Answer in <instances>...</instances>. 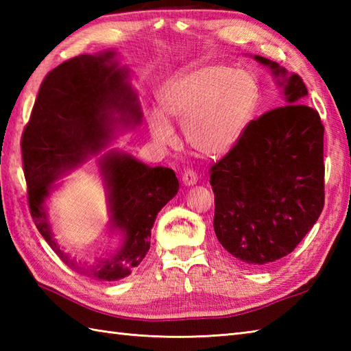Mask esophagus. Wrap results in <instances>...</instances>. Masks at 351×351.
I'll list each match as a JSON object with an SVG mask.
<instances>
[{
  "label": "esophagus",
  "mask_w": 351,
  "mask_h": 351,
  "mask_svg": "<svg viewBox=\"0 0 351 351\" xmlns=\"http://www.w3.org/2000/svg\"><path fill=\"white\" fill-rule=\"evenodd\" d=\"M182 184L185 187H191V185H196L197 184V173L196 171H193L190 169H187L182 173Z\"/></svg>",
  "instance_id": "obj_1"
}]
</instances>
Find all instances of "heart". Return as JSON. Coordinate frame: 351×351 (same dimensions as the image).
Returning a JSON list of instances; mask_svg holds the SVG:
<instances>
[{
    "label": "heart",
    "instance_id": "b5f03b06",
    "mask_svg": "<svg viewBox=\"0 0 351 351\" xmlns=\"http://www.w3.org/2000/svg\"><path fill=\"white\" fill-rule=\"evenodd\" d=\"M253 73L223 64H197L178 72L160 92V110L149 119L152 137L170 145L175 132L167 119L182 123L193 151L217 158L232 151L247 130L259 104Z\"/></svg>",
    "mask_w": 351,
    "mask_h": 351
}]
</instances>
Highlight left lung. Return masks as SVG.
I'll return each mask as SVG.
<instances>
[{"label":"left lung","mask_w":351,"mask_h":351,"mask_svg":"<svg viewBox=\"0 0 351 351\" xmlns=\"http://www.w3.org/2000/svg\"><path fill=\"white\" fill-rule=\"evenodd\" d=\"M271 69L287 106L252 121L240 141L211 167L214 230L230 255L263 267L293 252L324 206V126L300 104L308 88L297 73L255 56Z\"/></svg>","instance_id":"1"}]
</instances>
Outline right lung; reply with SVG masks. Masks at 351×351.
<instances>
[{"label": "right lung", "instance_id": "add662e5", "mask_svg": "<svg viewBox=\"0 0 351 351\" xmlns=\"http://www.w3.org/2000/svg\"><path fill=\"white\" fill-rule=\"evenodd\" d=\"M114 57L113 49L84 54L52 69L37 93L21 143L29 213L37 230L72 270L108 282L130 276L143 261L156 214L180 190L171 169L149 167L114 149L98 164L110 225L122 232V245L93 264H83L56 241L45 204L56 187L52 182L98 154L119 126L136 128L143 117L128 69Z\"/></svg>", "mask_w": 351, "mask_h": 351}]
</instances>
